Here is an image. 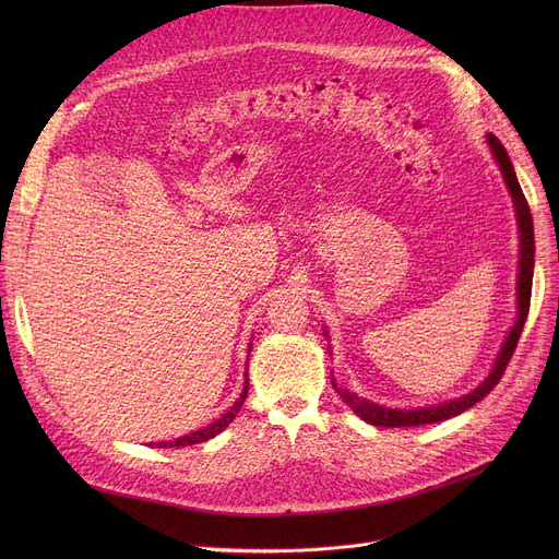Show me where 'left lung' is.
<instances>
[{
  "instance_id": "1",
  "label": "left lung",
  "mask_w": 559,
  "mask_h": 559,
  "mask_svg": "<svg viewBox=\"0 0 559 559\" xmlns=\"http://www.w3.org/2000/svg\"><path fill=\"white\" fill-rule=\"evenodd\" d=\"M487 144H489V152L503 174V181L508 186V192L512 197L514 203V215H516V226H519V274H516V319H514V326L510 329L501 350H498V356L493 360V367L489 371V376L483 380V383L472 390L468 394L460 396V399H451L444 403H437V405H426V407H388V405H380L373 403L365 396H360L358 392H350L348 388L337 385V380L333 378L331 383L335 388V392L342 396V401L354 409V413L371 424V426H380V428H405V426H424V424H437V421H444L451 417H457L464 409L474 407L478 401H483L496 385L498 380H501L514 348L516 342L521 337L523 324H525V317H527V308H531V292H533V270H535V228H533V215L531 209H527V201L521 192L519 179L514 174L512 160L506 152V146L501 144L496 135L487 133ZM324 337H329V331L324 329ZM331 350V346H329Z\"/></svg>"
}]
</instances>
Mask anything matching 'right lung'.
Segmentation results:
<instances>
[{"mask_svg":"<svg viewBox=\"0 0 559 559\" xmlns=\"http://www.w3.org/2000/svg\"><path fill=\"white\" fill-rule=\"evenodd\" d=\"M249 350H251V346H249ZM247 392H249V373L245 371V388H242V392H240V399L235 401L219 419H215L213 424L203 426V428H199V430H194V432H190V435L169 439V442H156V444L152 442L150 447H156V449H179V447H192V444L209 442V439H213L215 435H219V432L235 419V415L240 413V407H242V403H245V399H247Z\"/></svg>","mask_w":559,"mask_h":559,"instance_id":"obj_1","label":"right lung"}]
</instances>
